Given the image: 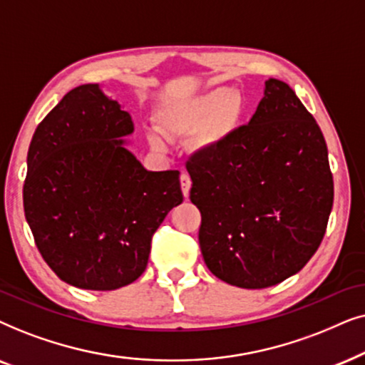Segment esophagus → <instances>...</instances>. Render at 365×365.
Returning <instances> with one entry per match:
<instances>
[{
	"mask_svg": "<svg viewBox=\"0 0 365 365\" xmlns=\"http://www.w3.org/2000/svg\"><path fill=\"white\" fill-rule=\"evenodd\" d=\"M180 187H182V193L183 197H188V193H190V188H192V180L188 177L187 173H182L180 175Z\"/></svg>",
	"mask_w": 365,
	"mask_h": 365,
	"instance_id": "obj_1",
	"label": "esophagus"
}]
</instances>
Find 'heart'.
<instances>
[{"mask_svg":"<svg viewBox=\"0 0 365 365\" xmlns=\"http://www.w3.org/2000/svg\"><path fill=\"white\" fill-rule=\"evenodd\" d=\"M242 113L244 105L235 90L213 88L163 106L158 121L167 137H193V147L197 150L213 152L223 147L235 133ZM148 140L153 148H163V140L157 133H150Z\"/></svg>","mask_w":365,"mask_h":365,"instance_id":"obj_1","label":"heart"}]
</instances>
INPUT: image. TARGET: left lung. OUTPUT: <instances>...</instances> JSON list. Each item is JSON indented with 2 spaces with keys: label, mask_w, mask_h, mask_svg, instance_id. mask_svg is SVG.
Masks as SVG:
<instances>
[{
  "label": "left lung",
  "mask_w": 365,
  "mask_h": 365,
  "mask_svg": "<svg viewBox=\"0 0 365 365\" xmlns=\"http://www.w3.org/2000/svg\"><path fill=\"white\" fill-rule=\"evenodd\" d=\"M198 242L213 275L265 289L302 270L319 249L334 203L329 153L294 90L269 78L249 125L187 163Z\"/></svg>",
  "instance_id": "obj_1"
}]
</instances>
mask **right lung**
Wrapping results in <instances>:
<instances>
[{"instance_id": "1", "label": "right lung", "mask_w": 365, "mask_h": 365, "mask_svg": "<svg viewBox=\"0 0 365 365\" xmlns=\"http://www.w3.org/2000/svg\"><path fill=\"white\" fill-rule=\"evenodd\" d=\"M133 130L128 111L88 83L68 91L31 138L24 215L43 259L73 287L137 280L155 230L183 202L178 170L150 172L126 148Z\"/></svg>"}]
</instances>
